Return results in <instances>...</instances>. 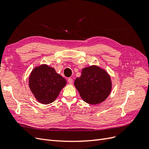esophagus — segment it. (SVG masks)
<instances>
[{
  "mask_svg": "<svg viewBox=\"0 0 149 149\" xmlns=\"http://www.w3.org/2000/svg\"><path fill=\"white\" fill-rule=\"evenodd\" d=\"M68 82L70 84H73V79H72V78H70L68 79Z\"/></svg>",
  "mask_w": 149,
  "mask_h": 149,
  "instance_id": "1",
  "label": "esophagus"
}]
</instances>
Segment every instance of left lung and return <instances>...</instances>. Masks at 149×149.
Listing matches in <instances>:
<instances>
[{
    "label": "left lung",
    "instance_id": "obj_1",
    "mask_svg": "<svg viewBox=\"0 0 149 149\" xmlns=\"http://www.w3.org/2000/svg\"><path fill=\"white\" fill-rule=\"evenodd\" d=\"M81 97L90 104H97L109 96L112 83L107 72L97 66L84 68L81 75L74 81Z\"/></svg>",
    "mask_w": 149,
    "mask_h": 149
}]
</instances>
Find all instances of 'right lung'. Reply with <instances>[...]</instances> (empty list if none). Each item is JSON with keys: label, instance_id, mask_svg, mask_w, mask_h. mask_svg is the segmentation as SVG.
Listing matches in <instances>:
<instances>
[{"label": "right lung", "instance_id": "add662e5", "mask_svg": "<svg viewBox=\"0 0 149 149\" xmlns=\"http://www.w3.org/2000/svg\"><path fill=\"white\" fill-rule=\"evenodd\" d=\"M29 85L39 102L48 104L56 100L66 84V79L47 65L36 67L31 72Z\"/></svg>", "mask_w": 149, "mask_h": 149}]
</instances>
